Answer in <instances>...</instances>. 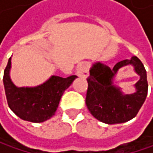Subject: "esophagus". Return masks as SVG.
<instances>
[{
    "label": "esophagus",
    "mask_w": 153,
    "mask_h": 153,
    "mask_svg": "<svg viewBox=\"0 0 153 153\" xmlns=\"http://www.w3.org/2000/svg\"><path fill=\"white\" fill-rule=\"evenodd\" d=\"M77 74L82 78H87L89 75V66L85 62L81 63L77 67Z\"/></svg>",
    "instance_id": "obj_1"
}]
</instances>
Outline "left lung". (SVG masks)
<instances>
[{
  "instance_id": "obj_1",
  "label": "left lung",
  "mask_w": 153,
  "mask_h": 153,
  "mask_svg": "<svg viewBox=\"0 0 153 153\" xmlns=\"http://www.w3.org/2000/svg\"><path fill=\"white\" fill-rule=\"evenodd\" d=\"M129 64L134 67L140 80L135 85L136 92L124 95L114 84L113 79L120 68ZM87 82V108L96 119L105 124L124 123L135 117L148 94L146 70L136 56L117 62L113 69L101 62L94 63Z\"/></svg>"
}]
</instances>
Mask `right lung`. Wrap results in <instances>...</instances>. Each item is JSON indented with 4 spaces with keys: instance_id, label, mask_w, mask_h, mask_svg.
<instances>
[{
    "instance_id": "add662e5",
    "label": "right lung",
    "mask_w": 153,
    "mask_h": 153,
    "mask_svg": "<svg viewBox=\"0 0 153 153\" xmlns=\"http://www.w3.org/2000/svg\"><path fill=\"white\" fill-rule=\"evenodd\" d=\"M11 58L3 73V85L10 109L23 120L40 123L56 113L60 98L66 89L77 78L51 76L44 83L36 87H17L11 80Z\"/></svg>"
}]
</instances>
